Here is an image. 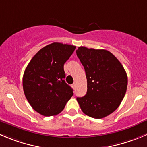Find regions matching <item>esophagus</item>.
Returning <instances> with one entry per match:
<instances>
[{"label":"esophagus","instance_id":"esophagus-1","mask_svg":"<svg viewBox=\"0 0 147 147\" xmlns=\"http://www.w3.org/2000/svg\"><path fill=\"white\" fill-rule=\"evenodd\" d=\"M72 87H73V89H76V83H74L72 84Z\"/></svg>","mask_w":147,"mask_h":147}]
</instances>
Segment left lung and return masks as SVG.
<instances>
[{
  "label": "left lung",
  "mask_w": 147,
  "mask_h": 147,
  "mask_svg": "<svg viewBox=\"0 0 147 147\" xmlns=\"http://www.w3.org/2000/svg\"><path fill=\"white\" fill-rule=\"evenodd\" d=\"M76 55L84 67L86 95L77 97L82 112L91 118H105L119 107L125 94L128 77L116 57L106 50L79 47Z\"/></svg>",
  "instance_id": "1"
}]
</instances>
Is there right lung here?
Segmentation results:
<instances>
[{
    "instance_id": "add662e5",
    "label": "right lung",
    "mask_w": 147,
    "mask_h": 147,
    "mask_svg": "<svg viewBox=\"0 0 147 147\" xmlns=\"http://www.w3.org/2000/svg\"><path fill=\"white\" fill-rule=\"evenodd\" d=\"M76 46L53 42L39 50L23 76L25 97L35 111L44 116L58 115L74 93L65 83L64 63Z\"/></svg>"
}]
</instances>
